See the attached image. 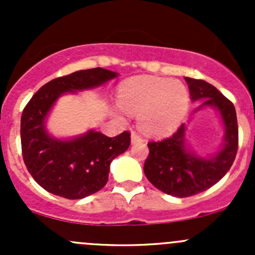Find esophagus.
Segmentation results:
<instances>
[{"mask_svg": "<svg viewBox=\"0 0 255 255\" xmlns=\"http://www.w3.org/2000/svg\"><path fill=\"white\" fill-rule=\"evenodd\" d=\"M130 142H132V143H140V142H143V138L140 137V135L138 134L137 132H132V134H130Z\"/></svg>", "mask_w": 255, "mask_h": 255, "instance_id": "esophagus-1", "label": "esophagus"}]
</instances>
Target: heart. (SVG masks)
Returning <instances> with one entry per match:
<instances>
[{"mask_svg": "<svg viewBox=\"0 0 255 255\" xmlns=\"http://www.w3.org/2000/svg\"><path fill=\"white\" fill-rule=\"evenodd\" d=\"M118 99L123 109L139 115L143 129L154 135L174 132L190 106L189 90L181 81L154 76L127 80L121 85Z\"/></svg>", "mask_w": 255, "mask_h": 255, "instance_id": "heart-1", "label": "heart"}]
</instances>
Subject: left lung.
<instances>
[{
    "instance_id": "left-lung-1",
    "label": "left lung",
    "mask_w": 255,
    "mask_h": 255,
    "mask_svg": "<svg viewBox=\"0 0 255 255\" xmlns=\"http://www.w3.org/2000/svg\"><path fill=\"white\" fill-rule=\"evenodd\" d=\"M192 101L199 107H215L226 128L225 144L216 155L201 158L185 146V126L170 137L149 142V155L144 163V174L149 181L165 194L189 197L200 194L220 181L235 161L238 150V123L232 102L215 86L204 80L185 78Z\"/></svg>"
}]
</instances>
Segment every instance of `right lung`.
I'll use <instances>...</instances> for the list:
<instances>
[{
    "label": "right lung",
    "instance_id": "1",
    "mask_svg": "<svg viewBox=\"0 0 255 255\" xmlns=\"http://www.w3.org/2000/svg\"><path fill=\"white\" fill-rule=\"evenodd\" d=\"M117 75L106 69L94 68L60 76L40 87L23 110V160L33 179L48 192L69 200L95 194L109 181L111 161L129 146L128 130L112 138L89 130L74 139L60 140L50 137L45 129V118L61 95L92 89Z\"/></svg>",
    "mask_w": 255,
    "mask_h": 255
}]
</instances>
